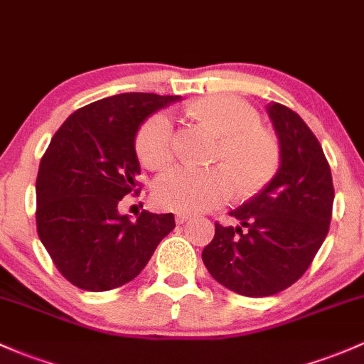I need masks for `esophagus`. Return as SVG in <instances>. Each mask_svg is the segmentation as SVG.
Here are the masks:
<instances>
[{"label":"esophagus","instance_id":"34e87169","mask_svg":"<svg viewBox=\"0 0 364 364\" xmlns=\"http://www.w3.org/2000/svg\"><path fill=\"white\" fill-rule=\"evenodd\" d=\"M191 218V215L187 213H177V217H175V220H177V224H183V222H187Z\"/></svg>","mask_w":364,"mask_h":364}]
</instances>
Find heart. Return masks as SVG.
<instances>
[{
  "label": "heart",
  "mask_w": 364,
  "mask_h": 364,
  "mask_svg": "<svg viewBox=\"0 0 364 364\" xmlns=\"http://www.w3.org/2000/svg\"><path fill=\"white\" fill-rule=\"evenodd\" d=\"M187 114L218 135L215 161L205 168L171 166L156 178L152 194L161 208L198 213L225 205L234 193L253 196L274 177L279 146L271 132L260 127V116L245 100L225 93L203 95L186 107ZM173 124L165 112L151 116L135 139V152L149 170L173 159Z\"/></svg>",
  "instance_id": "1"
}]
</instances>
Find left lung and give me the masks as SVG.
Returning <instances> with one entry per match:
<instances>
[{"label": "left lung", "instance_id": "left-lung-1", "mask_svg": "<svg viewBox=\"0 0 364 364\" xmlns=\"http://www.w3.org/2000/svg\"><path fill=\"white\" fill-rule=\"evenodd\" d=\"M265 109L279 139V170L230 212L241 225L215 222L201 255L213 279L245 296L274 295L304 276L330 229L335 198L330 165L311 128L287 105Z\"/></svg>", "mask_w": 364, "mask_h": 364}]
</instances>
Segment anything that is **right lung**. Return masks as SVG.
Here are the masks:
<instances>
[{"label":"right lung","instance_id":"obj_1","mask_svg":"<svg viewBox=\"0 0 364 364\" xmlns=\"http://www.w3.org/2000/svg\"><path fill=\"white\" fill-rule=\"evenodd\" d=\"M178 95L119 93L77 109L53 135L36 178V228L62 276L87 291H107L140 274L173 213L118 212L139 194L135 135L152 112Z\"/></svg>","mask_w":364,"mask_h":364}]
</instances>
